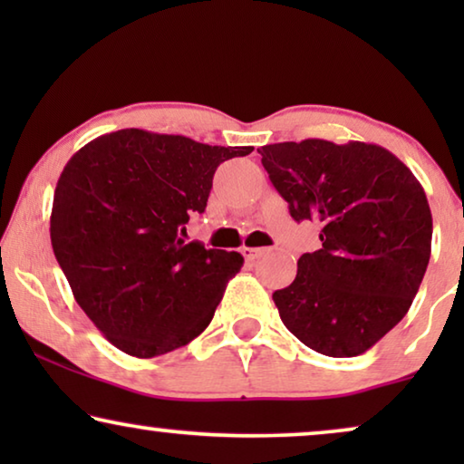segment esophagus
Instances as JSON below:
<instances>
[{"instance_id":"1","label":"esophagus","mask_w":464,"mask_h":464,"mask_svg":"<svg viewBox=\"0 0 464 464\" xmlns=\"http://www.w3.org/2000/svg\"><path fill=\"white\" fill-rule=\"evenodd\" d=\"M240 253H243L246 262H256V259L264 253V249H257V246H240Z\"/></svg>"}]
</instances>
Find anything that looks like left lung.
Segmentation results:
<instances>
[{
  "mask_svg": "<svg viewBox=\"0 0 464 464\" xmlns=\"http://www.w3.org/2000/svg\"><path fill=\"white\" fill-rule=\"evenodd\" d=\"M295 221L321 227L272 294L285 327L327 357H357L408 313L430 257L433 218L414 173L373 143L304 139L257 150Z\"/></svg>",
  "mask_w": 464,
  "mask_h": 464,
  "instance_id": "8db88e82",
  "label": "left lung"
}]
</instances>
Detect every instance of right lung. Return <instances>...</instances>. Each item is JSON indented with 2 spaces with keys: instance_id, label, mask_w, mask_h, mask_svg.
<instances>
[{
  "instance_id": "right-lung-1",
  "label": "right lung",
  "mask_w": 464,
  "mask_h": 464,
  "mask_svg": "<svg viewBox=\"0 0 464 464\" xmlns=\"http://www.w3.org/2000/svg\"><path fill=\"white\" fill-rule=\"evenodd\" d=\"M253 148L124 129L75 151L54 189L50 240L75 302L130 357L186 346L211 323L237 251L188 243L221 162Z\"/></svg>"
}]
</instances>
